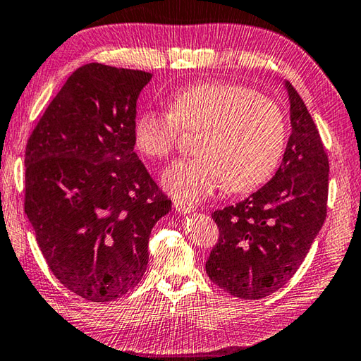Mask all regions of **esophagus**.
Listing matches in <instances>:
<instances>
[{
  "label": "esophagus",
  "instance_id": "34e87169",
  "mask_svg": "<svg viewBox=\"0 0 361 361\" xmlns=\"http://www.w3.org/2000/svg\"><path fill=\"white\" fill-rule=\"evenodd\" d=\"M173 207H175L176 212L183 213V215H186V213H192V212H194V204L189 202V200L175 199V200H173Z\"/></svg>",
  "mask_w": 361,
  "mask_h": 361
}]
</instances>
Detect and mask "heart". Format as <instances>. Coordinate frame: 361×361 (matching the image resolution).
Instances as JSON below:
<instances>
[{"label": "heart", "instance_id": "heart-1", "mask_svg": "<svg viewBox=\"0 0 361 361\" xmlns=\"http://www.w3.org/2000/svg\"><path fill=\"white\" fill-rule=\"evenodd\" d=\"M180 130L195 132L197 157L164 170L161 185L176 199L200 200L218 188L250 192L276 170L286 126L280 106L240 84L209 81L175 92L169 113L146 109L133 122L137 149L151 159L170 156Z\"/></svg>", "mask_w": 361, "mask_h": 361}]
</instances>
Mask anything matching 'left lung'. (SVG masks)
<instances>
[{"mask_svg":"<svg viewBox=\"0 0 361 361\" xmlns=\"http://www.w3.org/2000/svg\"><path fill=\"white\" fill-rule=\"evenodd\" d=\"M291 135L276 175L235 205L212 213L219 239L205 262L219 288L261 299L288 282L326 218L328 156L304 102L283 82Z\"/></svg>","mask_w":361,"mask_h":361,"instance_id":"left-lung-1","label":"left lung"}]
</instances>
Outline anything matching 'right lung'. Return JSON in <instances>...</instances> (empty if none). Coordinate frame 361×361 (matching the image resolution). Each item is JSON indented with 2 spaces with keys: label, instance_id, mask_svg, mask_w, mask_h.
Wrapping results in <instances>:
<instances>
[{
  "label": "right lung",
  "instance_id": "right-lung-1",
  "mask_svg": "<svg viewBox=\"0 0 361 361\" xmlns=\"http://www.w3.org/2000/svg\"><path fill=\"white\" fill-rule=\"evenodd\" d=\"M151 73L87 63L66 79L28 138L25 213L49 269L87 301L126 295L148 266L172 200L135 154L137 100Z\"/></svg>",
  "mask_w": 361,
  "mask_h": 361
}]
</instances>
